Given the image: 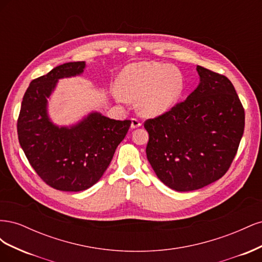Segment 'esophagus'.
Wrapping results in <instances>:
<instances>
[{"mask_svg":"<svg viewBox=\"0 0 262 262\" xmlns=\"http://www.w3.org/2000/svg\"><path fill=\"white\" fill-rule=\"evenodd\" d=\"M141 125H142V123L138 120V119H136V118L131 119V128L132 129H137V128H139V126H141Z\"/></svg>","mask_w":262,"mask_h":262,"instance_id":"esophagus-1","label":"esophagus"}]
</instances>
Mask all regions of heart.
Listing matches in <instances>:
<instances>
[{
  "label": "heart",
  "mask_w": 262,
  "mask_h": 262,
  "mask_svg": "<svg viewBox=\"0 0 262 262\" xmlns=\"http://www.w3.org/2000/svg\"><path fill=\"white\" fill-rule=\"evenodd\" d=\"M117 85L118 101L138 100L142 115L155 117L177 104L185 90V77L176 67L144 61L126 66L119 74Z\"/></svg>",
  "instance_id": "b5f03b06"
}]
</instances>
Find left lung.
Here are the masks:
<instances>
[{
	"label": "left lung",
	"instance_id": "1",
	"mask_svg": "<svg viewBox=\"0 0 262 262\" xmlns=\"http://www.w3.org/2000/svg\"><path fill=\"white\" fill-rule=\"evenodd\" d=\"M200 83L186 100L148 119L147 160L163 184L191 191L225 175L237 153L245 112L232 82L196 67Z\"/></svg>",
	"mask_w": 262,
	"mask_h": 262
}]
</instances>
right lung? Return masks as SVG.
Masks as SVG:
<instances>
[{
	"instance_id": "add662e5",
	"label": "right lung",
	"mask_w": 262,
	"mask_h": 262,
	"mask_svg": "<svg viewBox=\"0 0 262 262\" xmlns=\"http://www.w3.org/2000/svg\"><path fill=\"white\" fill-rule=\"evenodd\" d=\"M85 61L69 62L31 81L17 120L19 144L31 167L47 185L61 191H83L104 175L130 120L92 112L72 125L54 124L48 98L60 78L81 75Z\"/></svg>"
}]
</instances>
